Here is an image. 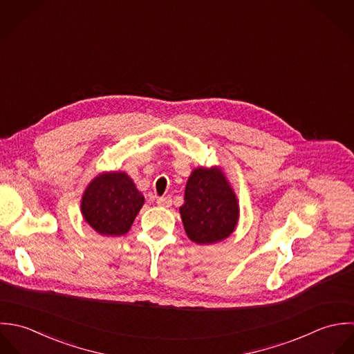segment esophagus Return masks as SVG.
<instances>
[{"label":"esophagus","instance_id":"1","mask_svg":"<svg viewBox=\"0 0 354 354\" xmlns=\"http://www.w3.org/2000/svg\"><path fill=\"white\" fill-rule=\"evenodd\" d=\"M157 204H158L160 207H165V208H168V207H171V205H172V198H171V196L158 197V198H157Z\"/></svg>","mask_w":354,"mask_h":354}]
</instances>
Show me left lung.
Masks as SVG:
<instances>
[{
	"label": "left lung",
	"instance_id": "obj_1",
	"mask_svg": "<svg viewBox=\"0 0 354 354\" xmlns=\"http://www.w3.org/2000/svg\"><path fill=\"white\" fill-rule=\"evenodd\" d=\"M187 236L200 245L227 238L238 220L234 192L217 168H197L190 175L179 208Z\"/></svg>",
	"mask_w": 354,
	"mask_h": 354
}]
</instances>
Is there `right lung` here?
Listing matches in <instances>:
<instances>
[{"mask_svg":"<svg viewBox=\"0 0 354 354\" xmlns=\"http://www.w3.org/2000/svg\"><path fill=\"white\" fill-rule=\"evenodd\" d=\"M145 198L124 172L98 175L82 198L84 220L101 235L126 234L140 212Z\"/></svg>","mask_w":354,"mask_h":354,"instance_id":"right-lung-1","label":"right lung"}]
</instances>
